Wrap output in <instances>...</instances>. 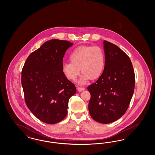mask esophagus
<instances>
[{
    "mask_svg": "<svg viewBox=\"0 0 155 155\" xmlns=\"http://www.w3.org/2000/svg\"><path fill=\"white\" fill-rule=\"evenodd\" d=\"M77 90L79 91V92H81L84 90H85V88L84 87H77Z\"/></svg>",
    "mask_w": 155,
    "mask_h": 155,
    "instance_id": "esophagus-1",
    "label": "esophagus"
}]
</instances>
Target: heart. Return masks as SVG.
<instances>
[{
    "instance_id": "b5f03b06",
    "label": "heart",
    "mask_w": 155,
    "mask_h": 155,
    "mask_svg": "<svg viewBox=\"0 0 155 155\" xmlns=\"http://www.w3.org/2000/svg\"><path fill=\"white\" fill-rule=\"evenodd\" d=\"M70 62L64 63L63 74L69 80L74 81L82 73L80 84H84L89 79L96 80L103 73L105 67V54L98 46H81L73 50L69 55Z\"/></svg>"
}]
</instances>
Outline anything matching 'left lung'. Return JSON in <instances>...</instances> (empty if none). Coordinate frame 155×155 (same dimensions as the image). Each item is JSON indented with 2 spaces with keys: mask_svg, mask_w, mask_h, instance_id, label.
Returning a JSON list of instances; mask_svg holds the SVG:
<instances>
[{
  "mask_svg": "<svg viewBox=\"0 0 155 155\" xmlns=\"http://www.w3.org/2000/svg\"><path fill=\"white\" fill-rule=\"evenodd\" d=\"M105 67L102 75L88 90L89 112L97 122L109 124L123 116L128 109L135 87V73L127 54L117 46L103 41Z\"/></svg>",
  "mask_w": 155,
  "mask_h": 155,
  "instance_id": "obj_1",
  "label": "left lung"
}]
</instances>
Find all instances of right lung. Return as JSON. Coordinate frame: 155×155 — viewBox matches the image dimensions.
Listing matches in <instances>:
<instances>
[{
    "mask_svg": "<svg viewBox=\"0 0 155 155\" xmlns=\"http://www.w3.org/2000/svg\"><path fill=\"white\" fill-rule=\"evenodd\" d=\"M73 43L52 39L32 52L21 72L25 103L32 114L46 124L58 123L66 117L68 100L75 86L62 71L63 59Z\"/></svg>",
    "mask_w": 155,
    "mask_h": 155,
    "instance_id": "1",
    "label": "right lung"
}]
</instances>
